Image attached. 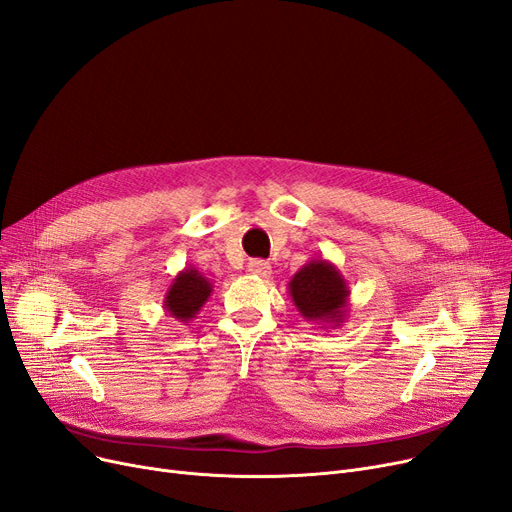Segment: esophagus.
Returning a JSON list of instances; mask_svg holds the SVG:
<instances>
[{"label":"esophagus","mask_w":512,"mask_h":512,"mask_svg":"<svg viewBox=\"0 0 512 512\" xmlns=\"http://www.w3.org/2000/svg\"><path fill=\"white\" fill-rule=\"evenodd\" d=\"M247 270H249L253 276L268 278V276L272 274V265H270L268 261H263V259H253V261L249 263Z\"/></svg>","instance_id":"34e87169"}]
</instances>
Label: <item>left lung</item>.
<instances>
[{
    "instance_id": "obj_1",
    "label": "left lung",
    "mask_w": 512,
    "mask_h": 512,
    "mask_svg": "<svg viewBox=\"0 0 512 512\" xmlns=\"http://www.w3.org/2000/svg\"><path fill=\"white\" fill-rule=\"evenodd\" d=\"M303 320L320 328H339L349 314V286L335 263L314 257L288 282Z\"/></svg>"
}]
</instances>
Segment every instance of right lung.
<instances>
[{
  "label": "right lung",
  "mask_w": 512,
  "mask_h": 512,
  "mask_svg": "<svg viewBox=\"0 0 512 512\" xmlns=\"http://www.w3.org/2000/svg\"><path fill=\"white\" fill-rule=\"evenodd\" d=\"M211 293L213 282L205 278L203 272H198L192 265H188V268H184L171 280L163 299V307L171 318L188 324L209 301Z\"/></svg>",
  "instance_id": "right-lung-1"
}]
</instances>
